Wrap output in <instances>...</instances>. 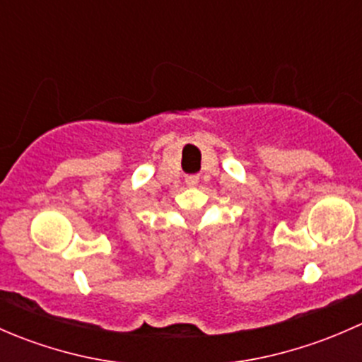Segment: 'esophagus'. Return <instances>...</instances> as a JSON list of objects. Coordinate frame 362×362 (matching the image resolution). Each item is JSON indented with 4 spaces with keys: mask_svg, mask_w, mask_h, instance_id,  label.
<instances>
[{
    "mask_svg": "<svg viewBox=\"0 0 362 362\" xmlns=\"http://www.w3.org/2000/svg\"><path fill=\"white\" fill-rule=\"evenodd\" d=\"M198 182H199L198 175H187V177H185V184H187L189 187H194V185H198Z\"/></svg>",
    "mask_w": 362,
    "mask_h": 362,
    "instance_id": "obj_1",
    "label": "esophagus"
}]
</instances>
